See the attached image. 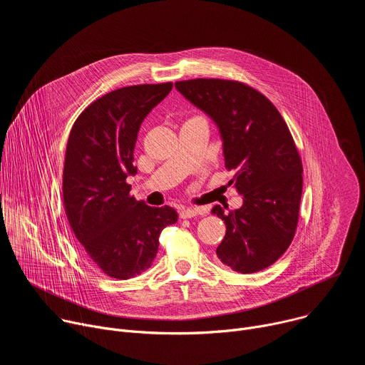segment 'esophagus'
<instances>
[{
    "mask_svg": "<svg viewBox=\"0 0 365 365\" xmlns=\"http://www.w3.org/2000/svg\"><path fill=\"white\" fill-rule=\"evenodd\" d=\"M203 214V207H186V210H182L179 212V217L182 220H186V218H193L196 215H202Z\"/></svg>",
    "mask_w": 365,
    "mask_h": 365,
    "instance_id": "obj_1",
    "label": "esophagus"
}]
</instances>
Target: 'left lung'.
Instances as JSON below:
<instances>
[{
  "label": "left lung",
  "mask_w": 365,
  "mask_h": 365,
  "mask_svg": "<svg viewBox=\"0 0 365 365\" xmlns=\"http://www.w3.org/2000/svg\"><path fill=\"white\" fill-rule=\"evenodd\" d=\"M175 86L217 123L225 168L237 170L230 183L244 196L228 214L214 206L227 227L218 258L244 274L267 269L292 244L299 221L303 166L286 121L267 96L238 81L197 78Z\"/></svg>",
  "instance_id": "1"
}]
</instances>
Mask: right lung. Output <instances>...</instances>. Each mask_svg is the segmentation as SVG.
I'll use <instances>...</instances> for the list:
<instances>
[{
	"label": "right lung",
	"mask_w": 365,
	"mask_h": 365,
	"mask_svg": "<svg viewBox=\"0 0 365 365\" xmlns=\"http://www.w3.org/2000/svg\"><path fill=\"white\" fill-rule=\"evenodd\" d=\"M173 83L124 86L95 99L76 118L66 145L63 203L69 225L92 263L113 279L148 269L162 230L178 221L170 206L151 207L130 195L134 147L147 114Z\"/></svg>",
	"instance_id": "add662e5"
}]
</instances>
